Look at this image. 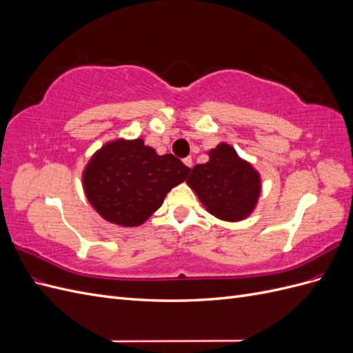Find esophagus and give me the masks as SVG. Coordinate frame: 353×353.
Listing matches in <instances>:
<instances>
[{
	"mask_svg": "<svg viewBox=\"0 0 353 353\" xmlns=\"http://www.w3.org/2000/svg\"><path fill=\"white\" fill-rule=\"evenodd\" d=\"M184 165L188 166V168H193V159H191L190 156L185 157V159H184Z\"/></svg>",
	"mask_w": 353,
	"mask_h": 353,
	"instance_id": "esophagus-1",
	"label": "esophagus"
}]
</instances>
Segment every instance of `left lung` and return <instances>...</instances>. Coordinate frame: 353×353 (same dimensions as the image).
<instances>
[{"instance_id": "left-lung-1", "label": "left lung", "mask_w": 353, "mask_h": 353, "mask_svg": "<svg viewBox=\"0 0 353 353\" xmlns=\"http://www.w3.org/2000/svg\"><path fill=\"white\" fill-rule=\"evenodd\" d=\"M209 157L191 170L188 185L216 218L234 222L249 216L261 193L258 172L228 144L213 148Z\"/></svg>"}]
</instances>
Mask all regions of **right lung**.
<instances>
[{
  "instance_id": "1",
  "label": "right lung",
  "mask_w": 353,
  "mask_h": 353,
  "mask_svg": "<svg viewBox=\"0 0 353 353\" xmlns=\"http://www.w3.org/2000/svg\"><path fill=\"white\" fill-rule=\"evenodd\" d=\"M190 170L174 154L159 156L143 140H119L94 154L83 172V187L105 221L135 227L162 206L168 191Z\"/></svg>"
}]
</instances>
